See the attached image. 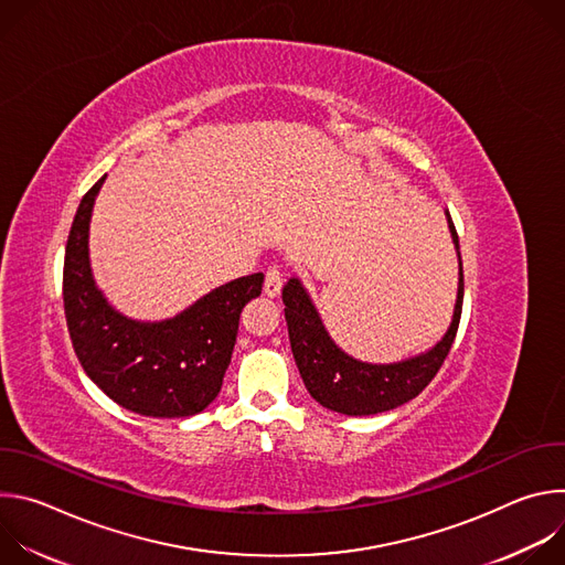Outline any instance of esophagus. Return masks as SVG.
Returning a JSON list of instances; mask_svg holds the SVG:
<instances>
[{
  "instance_id": "esophagus-1",
  "label": "esophagus",
  "mask_w": 565,
  "mask_h": 565,
  "mask_svg": "<svg viewBox=\"0 0 565 565\" xmlns=\"http://www.w3.org/2000/svg\"><path fill=\"white\" fill-rule=\"evenodd\" d=\"M281 286H284V273H281V268H277V266L268 268L266 281H264V292H266L268 297H277V295L281 292Z\"/></svg>"
}]
</instances>
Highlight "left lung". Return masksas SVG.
I'll list each match as a JSON object with an SVG mask.
<instances>
[{"instance_id": "obj_1", "label": "left lung", "mask_w": 565, "mask_h": 565, "mask_svg": "<svg viewBox=\"0 0 565 565\" xmlns=\"http://www.w3.org/2000/svg\"><path fill=\"white\" fill-rule=\"evenodd\" d=\"M447 225L458 255V292L451 324L429 351L414 358L391 364H371L344 353L329 335L301 279H288L284 286V312L292 355L308 393L321 407L344 416H373L405 405L434 380L454 344L465 288L458 234L449 212Z\"/></svg>"}]
</instances>
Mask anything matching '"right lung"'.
<instances>
[{
	"mask_svg": "<svg viewBox=\"0 0 565 565\" xmlns=\"http://www.w3.org/2000/svg\"><path fill=\"white\" fill-rule=\"evenodd\" d=\"M105 177L77 205L64 253V315L85 373L120 407L149 418H188L218 395L244 306L264 275L227 281L179 315L140 321L116 310L89 262V223Z\"/></svg>",
	"mask_w": 565,
	"mask_h": 565,
	"instance_id": "1",
	"label": "right lung"
}]
</instances>
